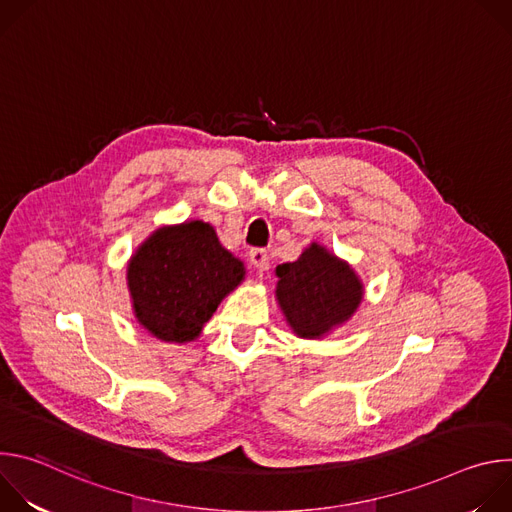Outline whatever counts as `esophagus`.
<instances>
[{
    "label": "esophagus",
    "mask_w": 512,
    "mask_h": 512,
    "mask_svg": "<svg viewBox=\"0 0 512 512\" xmlns=\"http://www.w3.org/2000/svg\"><path fill=\"white\" fill-rule=\"evenodd\" d=\"M249 261L253 263V267L263 269L267 265V251L263 247H255L249 251Z\"/></svg>",
    "instance_id": "34e87169"
}]
</instances>
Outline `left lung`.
Returning a JSON list of instances; mask_svg holds the SVG:
<instances>
[{"instance_id":"8db88e82","label":"left lung","mask_w":512,"mask_h":512,"mask_svg":"<svg viewBox=\"0 0 512 512\" xmlns=\"http://www.w3.org/2000/svg\"><path fill=\"white\" fill-rule=\"evenodd\" d=\"M279 306L302 338H318L346 322L362 300L354 271L320 245H312L294 263L275 269Z\"/></svg>"}]
</instances>
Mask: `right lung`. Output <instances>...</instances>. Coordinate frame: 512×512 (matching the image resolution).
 <instances>
[{
	"label": "right lung",
	"instance_id": "add662e5",
	"mask_svg": "<svg viewBox=\"0 0 512 512\" xmlns=\"http://www.w3.org/2000/svg\"><path fill=\"white\" fill-rule=\"evenodd\" d=\"M243 277V263L200 221L156 231L127 267L137 322L168 342L194 340Z\"/></svg>",
	"mask_w": 512,
	"mask_h": 512
}]
</instances>
